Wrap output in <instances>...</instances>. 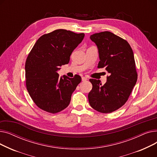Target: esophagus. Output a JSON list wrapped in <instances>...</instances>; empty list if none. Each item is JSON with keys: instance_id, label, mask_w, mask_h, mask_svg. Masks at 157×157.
Segmentation results:
<instances>
[{"instance_id": "esophagus-1", "label": "esophagus", "mask_w": 157, "mask_h": 157, "mask_svg": "<svg viewBox=\"0 0 157 157\" xmlns=\"http://www.w3.org/2000/svg\"><path fill=\"white\" fill-rule=\"evenodd\" d=\"M88 79L86 78V77H82V81H86Z\"/></svg>"}]
</instances>
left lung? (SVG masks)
I'll return each mask as SVG.
<instances>
[{
	"instance_id": "left-lung-1",
	"label": "left lung",
	"mask_w": 157,
	"mask_h": 157,
	"mask_svg": "<svg viewBox=\"0 0 157 157\" xmlns=\"http://www.w3.org/2000/svg\"><path fill=\"white\" fill-rule=\"evenodd\" d=\"M98 49V68L109 73L106 83L90 79L92 89L88 94L92 108L102 113H110L120 108L128 101L137 79L132 49L127 41L108 31L90 36Z\"/></svg>"
}]
</instances>
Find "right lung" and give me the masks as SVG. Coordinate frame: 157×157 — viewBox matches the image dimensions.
I'll use <instances>...</instances> for the list:
<instances>
[{
  "instance_id": "1",
  "label": "right lung",
  "mask_w": 157,
  "mask_h": 157,
  "mask_svg": "<svg viewBox=\"0 0 157 157\" xmlns=\"http://www.w3.org/2000/svg\"><path fill=\"white\" fill-rule=\"evenodd\" d=\"M84 37L83 33L58 29L40 36L31 49L25 62L26 87L40 109L55 114L69 105L81 78L77 74L73 78H59L57 71L69 62L72 52Z\"/></svg>"
}]
</instances>
